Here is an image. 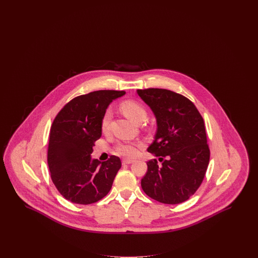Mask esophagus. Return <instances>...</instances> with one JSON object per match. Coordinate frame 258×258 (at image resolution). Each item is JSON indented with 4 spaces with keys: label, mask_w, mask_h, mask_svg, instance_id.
Masks as SVG:
<instances>
[{
    "label": "esophagus",
    "mask_w": 258,
    "mask_h": 258,
    "mask_svg": "<svg viewBox=\"0 0 258 258\" xmlns=\"http://www.w3.org/2000/svg\"><path fill=\"white\" fill-rule=\"evenodd\" d=\"M135 160H130V159H123L122 160V162H123V164H130V163H133Z\"/></svg>",
    "instance_id": "esophagus-1"
}]
</instances>
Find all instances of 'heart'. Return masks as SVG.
<instances>
[{"label": "heart", "instance_id": "b5f03b06", "mask_svg": "<svg viewBox=\"0 0 258 258\" xmlns=\"http://www.w3.org/2000/svg\"><path fill=\"white\" fill-rule=\"evenodd\" d=\"M121 110L123 111V114L134 121L135 123H139L141 121H144L147 116V112L143 105H141L139 102L135 100H124L121 104ZM110 120V112L106 111L102 117L101 120V128L102 131H105L108 126ZM142 146V143L137 141V142H121L115 147V154L125 157V158H134L137 153L138 149Z\"/></svg>", "mask_w": 258, "mask_h": 258}]
</instances>
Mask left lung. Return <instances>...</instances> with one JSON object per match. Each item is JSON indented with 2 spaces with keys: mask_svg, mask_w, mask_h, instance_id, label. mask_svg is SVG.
<instances>
[{
  "mask_svg": "<svg viewBox=\"0 0 258 258\" xmlns=\"http://www.w3.org/2000/svg\"><path fill=\"white\" fill-rule=\"evenodd\" d=\"M137 94L152 108L158 131L148 152L160 158L147 161L141 186L148 197L164 204H179L196 194L210 160L204 120L196 105L166 89L149 88Z\"/></svg>",
  "mask_w": 258,
  "mask_h": 258,
  "instance_id": "1",
  "label": "left lung"
}]
</instances>
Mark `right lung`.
Wrapping results in <instances>:
<instances>
[{
    "instance_id": "add662e5",
    "label": "right lung",
    "mask_w": 258,
    "mask_h": 258,
    "mask_svg": "<svg viewBox=\"0 0 258 258\" xmlns=\"http://www.w3.org/2000/svg\"><path fill=\"white\" fill-rule=\"evenodd\" d=\"M124 91L100 90L69 101L50 128L47 162L50 176L67 200L88 205L105 197L122 166L111 156L106 161L91 160L95 142L101 136V120L107 106Z\"/></svg>"
}]
</instances>
